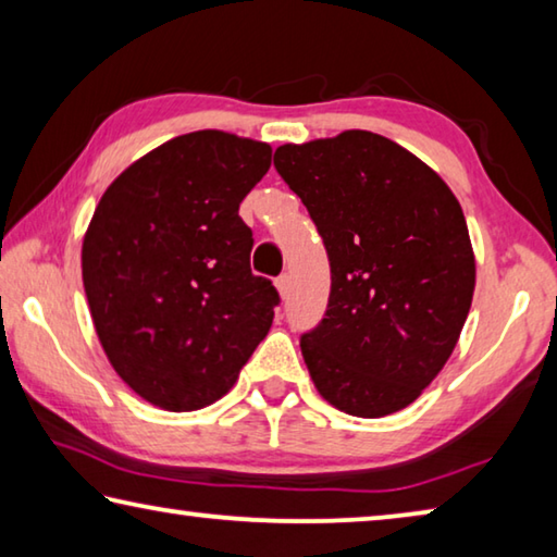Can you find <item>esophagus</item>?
I'll return each instance as SVG.
<instances>
[{
  "label": "esophagus",
  "instance_id": "esophagus-1",
  "mask_svg": "<svg viewBox=\"0 0 557 557\" xmlns=\"http://www.w3.org/2000/svg\"><path fill=\"white\" fill-rule=\"evenodd\" d=\"M275 287H277V292H280V297L285 299V297L289 295V275H280V277L275 280Z\"/></svg>",
  "mask_w": 557,
  "mask_h": 557
}]
</instances>
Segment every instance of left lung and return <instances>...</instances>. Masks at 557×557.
Listing matches in <instances>:
<instances>
[{
  "label": "left lung",
  "instance_id": "obj_1",
  "mask_svg": "<svg viewBox=\"0 0 557 557\" xmlns=\"http://www.w3.org/2000/svg\"><path fill=\"white\" fill-rule=\"evenodd\" d=\"M275 169L322 233L332 295L301 356L319 395L356 418L408 408L467 322L476 260L442 176L366 129L282 145Z\"/></svg>",
  "mask_w": 557,
  "mask_h": 557
}]
</instances>
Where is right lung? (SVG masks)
Here are the masks:
<instances>
[{
	"label": "right lung",
	"instance_id": "1",
	"mask_svg": "<svg viewBox=\"0 0 557 557\" xmlns=\"http://www.w3.org/2000/svg\"><path fill=\"white\" fill-rule=\"evenodd\" d=\"M272 147L221 129L174 137L112 182L83 235L81 268L102 351L139 398L191 412L223 398L280 301L250 272L238 215Z\"/></svg>",
	"mask_w": 557,
	"mask_h": 557
}]
</instances>
